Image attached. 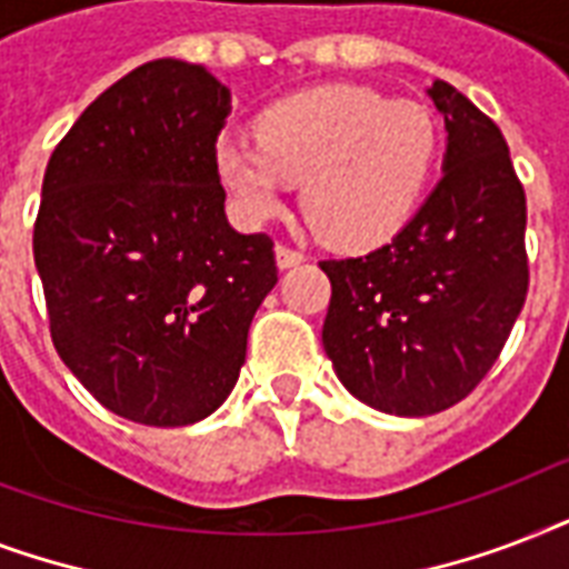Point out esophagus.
Segmentation results:
<instances>
[{
    "instance_id": "34e87169",
    "label": "esophagus",
    "mask_w": 569,
    "mask_h": 569,
    "mask_svg": "<svg viewBox=\"0 0 569 569\" xmlns=\"http://www.w3.org/2000/svg\"><path fill=\"white\" fill-rule=\"evenodd\" d=\"M277 266L280 268H292V266H301L303 259V253L301 250H295V248H289V244H277Z\"/></svg>"
}]
</instances>
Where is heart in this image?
<instances>
[{"label":"heart","instance_id":"1","mask_svg":"<svg viewBox=\"0 0 569 569\" xmlns=\"http://www.w3.org/2000/svg\"><path fill=\"white\" fill-rule=\"evenodd\" d=\"M433 162L428 109L357 84L292 93L253 120V141L214 144L218 177L250 221L280 212L286 182H303L307 221L339 248L392 239L419 206Z\"/></svg>","mask_w":569,"mask_h":569}]
</instances>
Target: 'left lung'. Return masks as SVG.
Masks as SVG:
<instances>
[{"label":"left lung","mask_w":569,"mask_h":569,"mask_svg":"<svg viewBox=\"0 0 569 569\" xmlns=\"http://www.w3.org/2000/svg\"><path fill=\"white\" fill-rule=\"evenodd\" d=\"M428 93L449 132L437 189L389 244L319 262L325 351L351 396L396 416L467 398L529 295L526 191L502 129L442 79Z\"/></svg>","instance_id":"left-lung-1"}]
</instances>
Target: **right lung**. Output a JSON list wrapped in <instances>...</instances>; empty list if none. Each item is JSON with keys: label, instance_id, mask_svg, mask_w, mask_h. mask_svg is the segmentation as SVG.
I'll return each instance as SVG.
<instances>
[{"label": "right lung", "instance_id": "obj_1", "mask_svg": "<svg viewBox=\"0 0 569 569\" xmlns=\"http://www.w3.org/2000/svg\"><path fill=\"white\" fill-rule=\"evenodd\" d=\"M230 91L159 58L102 91L49 156L34 266L58 357L111 413L200 422L239 380L274 241L223 214Z\"/></svg>", "mask_w": 569, "mask_h": 569}]
</instances>
